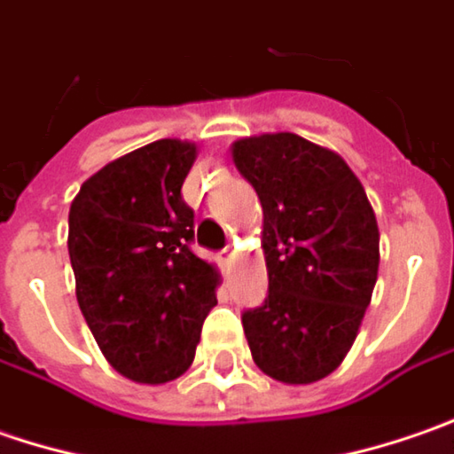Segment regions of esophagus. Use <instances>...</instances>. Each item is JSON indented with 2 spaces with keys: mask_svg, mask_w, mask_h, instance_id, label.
<instances>
[{
  "mask_svg": "<svg viewBox=\"0 0 454 454\" xmlns=\"http://www.w3.org/2000/svg\"><path fill=\"white\" fill-rule=\"evenodd\" d=\"M233 256H236V251H233V248H231V247L223 248V251L218 254V259H221V266H223V269H228V266H231V262H233Z\"/></svg>",
  "mask_w": 454,
  "mask_h": 454,
  "instance_id": "34e87169",
  "label": "esophagus"
}]
</instances>
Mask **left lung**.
<instances>
[{
    "instance_id": "left-lung-1",
    "label": "left lung",
    "mask_w": 454,
    "mask_h": 454,
    "mask_svg": "<svg viewBox=\"0 0 454 454\" xmlns=\"http://www.w3.org/2000/svg\"><path fill=\"white\" fill-rule=\"evenodd\" d=\"M264 210L269 294L241 312L254 364L282 384L333 373L358 335L379 274V226L340 154L297 134L233 145Z\"/></svg>"
}]
</instances>
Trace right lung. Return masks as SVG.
I'll return each instance as SVG.
<instances>
[{"mask_svg": "<svg viewBox=\"0 0 454 454\" xmlns=\"http://www.w3.org/2000/svg\"><path fill=\"white\" fill-rule=\"evenodd\" d=\"M195 145L157 139L89 177L68 213L75 297L121 376L168 384L188 371L215 307L218 271L192 254L183 183Z\"/></svg>", "mask_w": 454, "mask_h": 454, "instance_id": "right-lung-1", "label": "right lung"}]
</instances>
